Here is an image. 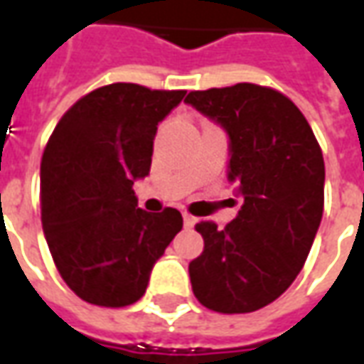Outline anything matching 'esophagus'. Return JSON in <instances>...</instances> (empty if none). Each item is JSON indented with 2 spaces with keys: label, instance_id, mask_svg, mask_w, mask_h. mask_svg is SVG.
Listing matches in <instances>:
<instances>
[{
  "label": "esophagus",
  "instance_id": "34e87169",
  "mask_svg": "<svg viewBox=\"0 0 364 364\" xmlns=\"http://www.w3.org/2000/svg\"><path fill=\"white\" fill-rule=\"evenodd\" d=\"M195 216H191V214L183 213V224H185V228H193L195 226Z\"/></svg>",
  "mask_w": 364,
  "mask_h": 364
}]
</instances>
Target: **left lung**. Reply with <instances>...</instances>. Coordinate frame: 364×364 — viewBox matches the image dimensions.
<instances>
[{
    "instance_id": "obj_1",
    "label": "left lung",
    "mask_w": 364,
    "mask_h": 364,
    "mask_svg": "<svg viewBox=\"0 0 364 364\" xmlns=\"http://www.w3.org/2000/svg\"><path fill=\"white\" fill-rule=\"evenodd\" d=\"M185 103L226 130L228 181L244 197L224 230L210 220L195 226L205 250L189 263L193 292L214 312H255L292 284L320 228V144L296 105L271 87L191 91Z\"/></svg>"
}]
</instances>
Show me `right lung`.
Returning <instances> with one entry per match:
<instances>
[{
	"instance_id": "1",
	"label": "right lung",
	"mask_w": 364,
	"mask_h": 364,
	"mask_svg": "<svg viewBox=\"0 0 364 364\" xmlns=\"http://www.w3.org/2000/svg\"><path fill=\"white\" fill-rule=\"evenodd\" d=\"M185 91L111 83L74 103L41 161V218L60 277L95 306L122 308L146 292L154 263L183 218L138 208L136 179L150 173L158 124Z\"/></svg>"
}]
</instances>
